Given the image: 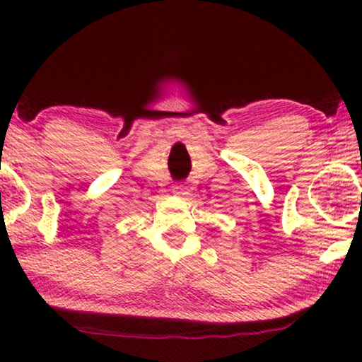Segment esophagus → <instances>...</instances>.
<instances>
[{
  "instance_id": "1",
  "label": "esophagus",
  "mask_w": 362,
  "mask_h": 362,
  "mask_svg": "<svg viewBox=\"0 0 362 362\" xmlns=\"http://www.w3.org/2000/svg\"><path fill=\"white\" fill-rule=\"evenodd\" d=\"M173 194L178 195V197H185V195H189V189H187L185 185L178 184V185L173 187Z\"/></svg>"
}]
</instances>
